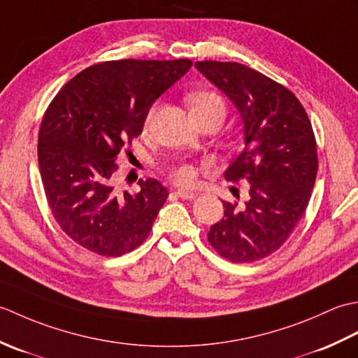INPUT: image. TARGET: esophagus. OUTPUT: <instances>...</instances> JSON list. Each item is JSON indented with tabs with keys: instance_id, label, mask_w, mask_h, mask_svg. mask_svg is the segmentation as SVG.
Wrapping results in <instances>:
<instances>
[{
	"instance_id": "esophagus-1",
	"label": "esophagus",
	"mask_w": 358,
	"mask_h": 358,
	"mask_svg": "<svg viewBox=\"0 0 358 358\" xmlns=\"http://www.w3.org/2000/svg\"><path fill=\"white\" fill-rule=\"evenodd\" d=\"M173 194L180 196V199H183V200H194V199H196V196H199V194H196V192L183 191V189H178V191H175Z\"/></svg>"
}]
</instances>
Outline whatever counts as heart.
<instances>
[{"mask_svg":"<svg viewBox=\"0 0 358 358\" xmlns=\"http://www.w3.org/2000/svg\"><path fill=\"white\" fill-rule=\"evenodd\" d=\"M189 103H191V110L192 112H204V110H214L218 112L222 118L226 115V104L222 96H218L214 92H209V90H199V92H194L189 95ZM155 108H152L148 112L146 117V124H149L154 117ZM171 177L173 181L180 186H192L196 180V171L191 164H181L173 167L171 171Z\"/></svg>","mask_w":358,"mask_h":358,"instance_id":"obj_1","label":"heart"}]
</instances>
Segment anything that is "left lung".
Listing matches in <instances>:
<instances>
[{"label":"left lung","mask_w":358,"mask_h":358,"mask_svg":"<svg viewBox=\"0 0 358 358\" xmlns=\"http://www.w3.org/2000/svg\"><path fill=\"white\" fill-rule=\"evenodd\" d=\"M195 67L240 112L245 146L224 178L249 183L245 201H223L224 217L208 241L232 263L258 262L285 245L306 210L318 167L313 124L291 90L245 64Z\"/></svg>","instance_id":"obj_1"}]
</instances>
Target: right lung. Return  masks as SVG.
Listing matches in <instances>:
<instances>
[{
	"label": "right lung",
	"mask_w": 358,
	"mask_h": 358,
	"mask_svg": "<svg viewBox=\"0 0 358 358\" xmlns=\"http://www.w3.org/2000/svg\"><path fill=\"white\" fill-rule=\"evenodd\" d=\"M191 59H117L67 81L45 110L38 164L49 208L77 245L120 257L148 238L167 189L140 180L118 194L117 158L143 132L150 106L191 69Z\"/></svg>",
	"instance_id": "1"
}]
</instances>
